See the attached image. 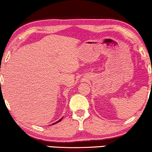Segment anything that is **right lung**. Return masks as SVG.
<instances>
[{"instance_id": "add662e5", "label": "right lung", "mask_w": 152, "mask_h": 152, "mask_svg": "<svg viewBox=\"0 0 152 152\" xmlns=\"http://www.w3.org/2000/svg\"><path fill=\"white\" fill-rule=\"evenodd\" d=\"M62 118H60V119H59L58 121H56V123H53V124H56V123H58V122H60L61 121V120H62ZM52 124H50V125H52Z\"/></svg>"}]
</instances>
